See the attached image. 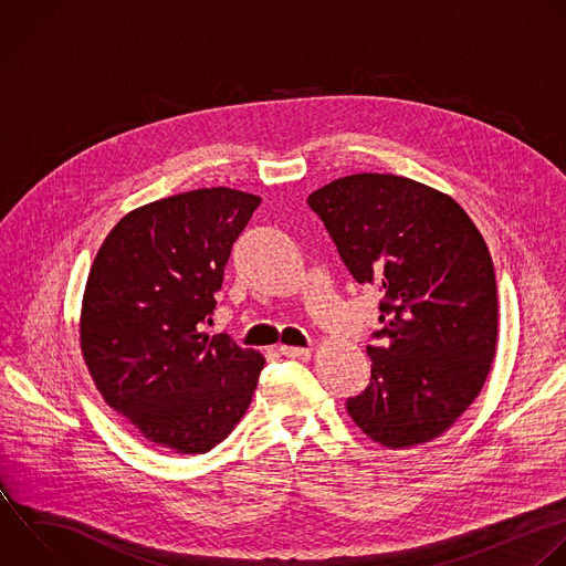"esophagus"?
<instances>
[{
    "instance_id": "34e87169",
    "label": "esophagus",
    "mask_w": 566,
    "mask_h": 566,
    "mask_svg": "<svg viewBox=\"0 0 566 566\" xmlns=\"http://www.w3.org/2000/svg\"><path fill=\"white\" fill-rule=\"evenodd\" d=\"M279 352H281V356H287V358H310V356H312V349H307V347H287V345H281Z\"/></svg>"
}]
</instances>
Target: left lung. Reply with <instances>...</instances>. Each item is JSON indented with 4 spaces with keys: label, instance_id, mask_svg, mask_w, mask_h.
Returning a JSON list of instances; mask_svg holds the SVG:
<instances>
[{
    "label": "left lung",
    "instance_id": "8db88e82",
    "mask_svg": "<svg viewBox=\"0 0 566 566\" xmlns=\"http://www.w3.org/2000/svg\"><path fill=\"white\" fill-rule=\"evenodd\" d=\"M345 268L382 292L371 378L352 420L389 449L429 442L480 394L497 340L486 243L447 195L396 175H352L307 197Z\"/></svg>",
    "mask_w": 566,
    "mask_h": 566
}]
</instances>
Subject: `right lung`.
<instances>
[{
  "mask_svg": "<svg viewBox=\"0 0 566 566\" xmlns=\"http://www.w3.org/2000/svg\"><path fill=\"white\" fill-rule=\"evenodd\" d=\"M261 199L201 188L126 214L99 248L82 352L104 400L144 438L206 453L250 407L265 358L208 336L232 245Z\"/></svg>",
  "mask_w": 566,
  "mask_h": 566,
  "instance_id": "right-lung-1",
  "label": "right lung"
}]
</instances>
